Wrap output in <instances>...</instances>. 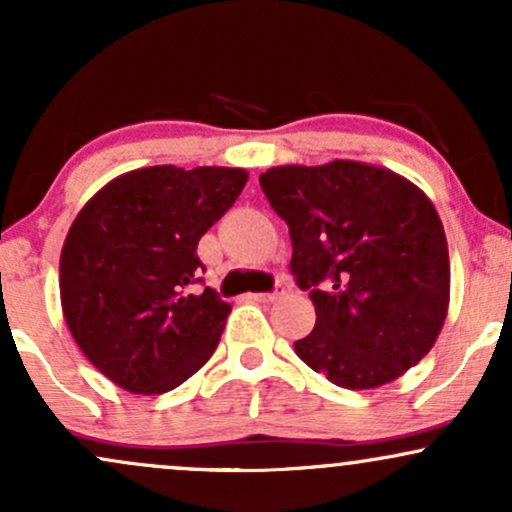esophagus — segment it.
Here are the masks:
<instances>
[{"label": "esophagus", "instance_id": "34e87169", "mask_svg": "<svg viewBox=\"0 0 512 512\" xmlns=\"http://www.w3.org/2000/svg\"><path fill=\"white\" fill-rule=\"evenodd\" d=\"M279 296H284V286H276L274 291L269 293H250V301H257V303H272L276 301Z\"/></svg>", "mask_w": 512, "mask_h": 512}]
</instances>
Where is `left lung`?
<instances>
[{
    "label": "left lung",
    "mask_w": 512,
    "mask_h": 512,
    "mask_svg": "<svg viewBox=\"0 0 512 512\" xmlns=\"http://www.w3.org/2000/svg\"><path fill=\"white\" fill-rule=\"evenodd\" d=\"M262 192L289 226L291 274L315 305L296 354L346 390L392 383L424 358L450 303L443 223L424 192L358 161L279 166Z\"/></svg>",
    "instance_id": "obj_1"
}]
</instances>
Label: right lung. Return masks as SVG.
I'll return each mask as SVG.
<instances>
[{"instance_id": "add662e5", "label": "right lung", "mask_w": 512, "mask_h": 512, "mask_svg": "<svg viewBox=\"0 0 512 512\" xmlns=\"http://www.w3.org/2000/svg\"><path fill=\"white\" fill-rule=\"evenodd\" d=\"M245 182L243 168H139L74 219L60 257L62 313L84 356L122 390L161 395L216 351L231 305L195 289L197 243Z\"/></svg>"}]
</instances>
